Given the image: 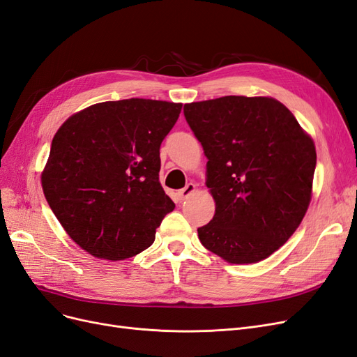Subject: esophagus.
I'll list each match as a JSON object with an SVG mask.
<instances>
[{"mask_svg": "<svg viewBox=\"0 0 357 357\" xmlns=\"http://www.w3.org/2000/svg\"><path fill=\"white\" fill-rule=\"evenodd\" d=\"M194 190H195L194 183H192V182H188L185 187H183L182 190L178 191V199H179L181 202H183L187 197H190V195L194 192Z\"/></svg>", "mask_w": 357, "mask_h": 357, "instance_id": "esophagus-1", "label": "esophagus"}]
</instances>
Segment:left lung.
Here are the masks:
<instances>
[{
  "label": "left lung",
  "mask_w": 357,
  "mask_h": 357,
  "mask_svg": "<svg viewBox=\"0 0 357 357\" xmlns=\"http://www.w3.org/2000/svg\"><path fill=\"white\" fill-rule=\"evenodd\" d=\"M208 157L216 209L197 229L202 245L231 264L266 259L308 209L316 169L313 139L273 98L224 96L183 105Z\"/></svg>",
  "instance_id": "obj_1"
}]
</instances>
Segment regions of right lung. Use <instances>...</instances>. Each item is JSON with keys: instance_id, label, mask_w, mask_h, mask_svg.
I'll return each mask as SVG.
<instances>
[{"instance_id": "obj_1", "label": "right lung", "mask_w": 357, "mask_h": 357, "mask_svg": "<svg viewBox=\"0 0 357 357\" xmlns=\"http://www.w3.org/2000/svg\"><path fill=\"white\" fill-rule=\"evenodd\" d=\"M181 109L165 100H109L74 114L56 132L43 191L68 236L90 255H137L175 209L158 182L160 145Z\"/></svg>"}]
</instances>
